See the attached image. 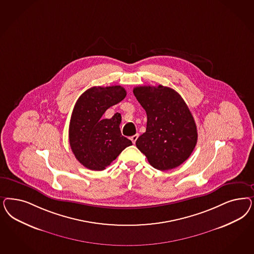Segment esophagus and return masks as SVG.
Masks as SVG:
<instances>
[{"label": "esophagus", "instance_id": "1", "mask_svg": "<svg viewBox=\"0 0 254 254\" xmlns=\"http://www.w3.org/2000/svg\"><path fill=\"white\" fill-rule=\"evenodd\" d=\"M137 138H138V134H134V135L131 136V142H132V144H135V142H136Z\"/></svg>", "mask_w": 254, "mask_h": 254}]
</instances>
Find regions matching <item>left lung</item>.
<instances>
[{
    "label": "left lung",
    "instance_id": "obj_1",
    "mask_svg": "<svg viewBox=\"0 0 254 254\" xmlns=\"http://www.w3.org/2000/svg\"><path fill=\"white\" fill-rule=\"evenodd\" d=\"M133 94L147 118L136 147L158 170L180 166L197 143L196 124L188 106L176 90L162 85L135 87Z\"/></svg>",
    "mask_w": 254,
    "mask_h": 254
}]
</instances>
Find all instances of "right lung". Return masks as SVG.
I'll return each instance as SVG.
<instances>
[{
	"mask_svg": "<svg viewBox=\"0 0 254 254\" xmlns=\"http://www.w3.org/2000/svg\"><path fill=\"white\" fill-rule=\"evenodd\" d=\"M125 96L123 87L110 86L92 87L77 99L69 125V142L77 161L88 169H106L125 147L132 145L122 135L120 113L111 119L102 118Z\"/></svg>",
	"mask_w": 254,
	"mask_h": 254,
	"instance_id": "add662e5",
	"label": "right lung"
}]
</instances>
